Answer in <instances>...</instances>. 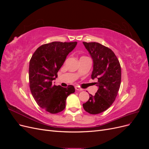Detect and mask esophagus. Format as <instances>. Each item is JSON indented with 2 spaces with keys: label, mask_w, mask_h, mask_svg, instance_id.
I'll return each mask as SVG.
<instances>
[{
  "label": "esophagus",
  "mask_w": 149,
  "mask_h": 149,
  "mask_svg": "<svg viewBox=\"0 0 149 149\" xmlns=\"http://www.w3.org/2000/svg\"><path fill=\"white\" fill-rule=\"evenodd\" d=\"M75 89H76V90H77V91H82L83 90L82 88H81L78 86H75Z\"/></svg>",
  "instance_id": "34e87169"
}]
</instances>
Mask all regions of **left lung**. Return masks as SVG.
Returning a JSON list of instances; mask_svg holds the SVG:
<instances>
[{"label":"left lung","instance_id":"obj_1","mask_svg":"<svg viewBox=\"0 0 149 149\" xmlns=\"http://www.w3.org/2000/svg\"><path fill=\"white\" fill-rule=\"evenodd\" d=\"M93 61L91 78L97 79L94 83L98 89L88 101L83 104L84 109L91 114L105 111L116 100L121 82L120 63L111 49L96 42H83Z\"/></svg>","mask_w":149,"mask_h":149}]
</instances>
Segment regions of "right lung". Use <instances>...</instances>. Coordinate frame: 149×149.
Masks as SVG:
<instances>
[{
	"instance_id": "obj_1",
	"label": "right lung",
	"mask_w": 149,
	"mask_h": 149,
	"mask_svg": "<svg viewBox=\"0 0 149 149\" xmlns=\"http://www.w3.org/2000/svg\"><path fill=\"white\" fill-rule=\"evenodd\" d=\"M77 42H53L42 45L33 54L29 64V83L31 94L37 104L51 114L65 109L66 100L74 93L73 86L68 88L52 83L63 65L67 55Z\"/></svg>"
}]
</instances>
